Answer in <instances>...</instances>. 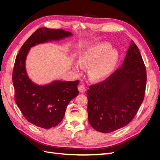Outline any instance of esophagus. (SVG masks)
I'll use <instances>...</instances> for the list:
<instances>
[{
    "mask_svg": "<svg viewBox=\"0 0 160 160\" xmlns=\"http://www.w3.org/2000/svg\"><path fill=\"white\" fill-rule=\"evenodd\" d=\"M78 89H79V91L81 92V93H84V92L86 91V88L83 85H80L79 86Z\"/></svg>",
    "mask_w": 160,
    "mask_h": 160,
    "instance_id": "34e87169",
    "label": "esophagus"
}]
</instances>
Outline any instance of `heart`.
<instances>
[{"mask_svg":"<svg viewBox=\"0 0 160 160\" xmlns=\"http://www.w3.org/2000/svg\"><path fill=\"white\" fill-rule=\"evenodd\" d=\"M108 43H100L85 51L79 57V63L84 67H89L88 73L90 78L95 81L105 78L115 69L119 61L118 52L110 49ZM77 64L75 68L79 69Z\"/></svg>","mask_w":160,"mask_h":160,"instance_id":"b5f03b06","label":"heart"}]
</instances>
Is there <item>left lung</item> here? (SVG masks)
<instances>
[{"label": "left lung", "mask_w": 160, "mask_h": 160, "mask_svg": "<svg viewBox=\"0 0 160 160\" xmlns=\"http://www.w3.org/2000/svg\"><path fill=\"white\" fill-rule=\"evenodd\" d=\"M122 65L108 79L90 85L87 91L89 122L99 132L109 133L126 126L143 101L146 68L133 41Z\"/></svg>", "instance_id": "1"}]
</instances>
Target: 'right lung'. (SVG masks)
<instances>
[{"label": "right lung", "instance_id": "1", "mask_svg": "<svg viewBox=\"0 0 160 160\" xmlns=\"http://www.w3.org/2000/svg\"><path fill=\"white\" fill-rule=\"evenodd\" d=\"M71 35V32L61 28H39L25 42L16 57L12 77L14 100L24 117L36 126L50 129L61 122L70 101L79 95V80L56 81L49 85L38 86L27 75V55L31 47L38 43Z\"/></svg>", "mask_w": 160, "mask_h": 160}]
</instances>
